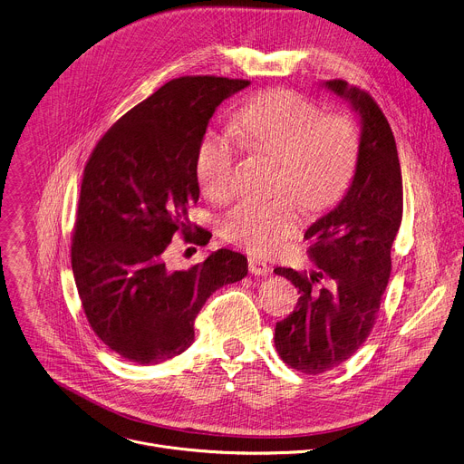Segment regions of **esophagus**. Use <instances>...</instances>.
Instances as JSON below:
<instances>
[{
  "label": "esophagus",
  "instance_id": "esophagus-1",
  "mask_svg": "<svg viewBox=\"0 0 464 464\" xmlns=\"http://www.w3.org/2000/svg\"><path fill=\"white\" fill-rule=\"evenodd\" d=\"M248 271L256 276H267L271 273V266L260 258H248Z\"/></svg>",
  "mask_w": 464,
  "mask_h": 464
}]
</instances>
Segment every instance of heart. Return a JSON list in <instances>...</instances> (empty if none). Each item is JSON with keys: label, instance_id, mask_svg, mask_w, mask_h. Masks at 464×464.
Masks as SVG:
<instances>
[{"label": "heart", "instance_id": "1", "mask_svg": "<svg viewBox=\"0 0 464 464\" xmlns=\"http://www.w3.org/2000/svg\"><path fill=\"white\" fill-rule=\"evenodd\" d=\"M237 140L278 159L275 189L267 200L245 198L223 218L227 239L256 252L280 250L300 227V204L321 212L346 191L355 162L359 138L344 116L323 114L307 97L278 88L252 97L237 112ZM239 145L228 134L208 132L197 150L195 173L202 193L223 204L236 193V160Z\"/></svg>", "mask_w": 464, "mask_h": 464}]
</instances>
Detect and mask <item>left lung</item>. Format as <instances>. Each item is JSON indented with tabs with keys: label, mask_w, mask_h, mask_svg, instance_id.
Wrapping results in <instances>:
<instances>
[{
	"label": "left lung",
	"mask_w": 464,
	"mask_h": 464,
	"mask_svg": "<svg viewBox=\"0 0 464 464\" xmlns=\"http://www.w3.org/2000/svg\"><path fill=\"white\" fill-rule=\"evenodd\" d=\"M323 86L357 114L359 149L346 193L304 234L312 241L307 254L317 271L305 276L275 269L300 293L293 314L276 323L275 346L304 374L335 369L367 341L389 284L403 204L396 141L374 99L341 79ZM323 279L327 285L317 288Z\"/></svg>",
	"instance_id": "8db88e82"
}]
</instances>
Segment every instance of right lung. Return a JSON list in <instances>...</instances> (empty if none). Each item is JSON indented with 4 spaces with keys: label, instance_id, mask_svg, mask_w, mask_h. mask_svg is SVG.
Here are the masks:
<instances>
[{
    "label": "right lung",
    "instance_id": "obj_1",
    "mask_svg": "<svg viewBox=\"0 0 464 464\" xmlns=\"http://www.w3.org/2000/svg\"><path fill=\"white\" fill-rule=\"evenodd\" d=\"M248 84L166 82L99 140L84 168L72 269L92 330L127 362L157 365L182 353L204 302L248 273L245 256L228 248L186 271L166 262L179 230L204 243L188 219L200 193L197 150L218 107Z\"/></svg>",
    "mask_w": 464,
    "mask_h": 464
}]
</instances>
